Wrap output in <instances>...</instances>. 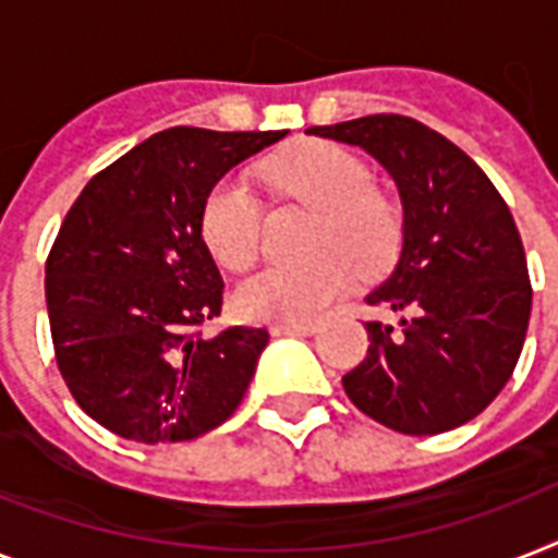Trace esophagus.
Returning a JSON list of instances; mask_svg holds the SVG:
<instances>
[{
	"label": "esophagus",
	"instance_id": "1",
	"mask_svg": "<svg viewBox=\"0 0 558 558\" xmlns=\"http://www.w3.org/2000/svg\"><path fill=\"white\" fill-rule=\"evenodd\" d=\"M315 330V324H278L271 327V336H313Z\"/></svg>",
	"mask_w": 558,
	"mask_h": 558
}]
</instances>
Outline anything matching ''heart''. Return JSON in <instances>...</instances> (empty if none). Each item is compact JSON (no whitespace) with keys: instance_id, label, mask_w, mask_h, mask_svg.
I'll use <instances>...</instances> for the list:
<instances>
[{"instance_id":"heart-1","label":"heart","mask_w":558,"mask_h":558,"mask_svg":"<svg viewBox=\"0 0 558 558\" xmlns=\"http://www.w3.org/2000/svg\"><path fill=\"white\" fill-rule=\"evenodd\" d=\"M263 177L318 210L313 260L266 266L240 283L236 313L254 324H313L359 271L385 269L399 245V217L373 191L367 165L330 142H304L266 161ZM263 208L243 179L226 177L202 205V240L219 266L248 269L260 248Z\"/></svg>"}]
</instances>
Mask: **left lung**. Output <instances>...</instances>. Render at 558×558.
<instances>
[{
  "label": "left lung",
  "mask_w": 558,
  "mask_h": 558,
  "mask_svg": "<svg viewBox=\"0 0 558 558\" xmlns=\"http://www.w3.org/2000/svg\"><path fill=\"white\" fill-rule=\"evenodd\" d=\"M306 133L362 147L402 202L397 263L365 298L399 322L365 324V362L341 379L350 402L414 437L475 420L510 381L533 304L507 202L466 153L414 118L367 116Z\"/></svg>",
  "instance_id": "obj_1"
}]
</instances>
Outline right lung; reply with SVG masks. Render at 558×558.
Returning <instances> with one entry per match:
<instances>
[{
  "instance_id": "1",
  "label": "right lung",
  "mask_w": 558,
  "mask_h": 558,
  "mask_svg": "<svg viewBox=\"0 0 558 558\" xmlns=\"http://www.w3.org/2000/svg\"><path fill=\"white\" fill-rule=\"evenodd\" d=\"M283 135L170 126L100 170L65 214L46 263L57 367L118 437L193 440L243 402L269 332L196 336L222 306L202 205L228 170Z\"/></svg>"
}]
</instances>
